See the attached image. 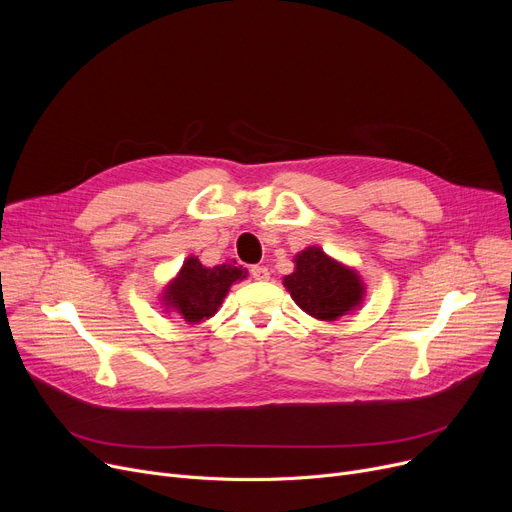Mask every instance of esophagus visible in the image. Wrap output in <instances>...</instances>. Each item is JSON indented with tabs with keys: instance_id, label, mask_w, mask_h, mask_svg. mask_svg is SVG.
Wrapping results in <instances>:
<instances>
[{
	"instance_id": "34e87169",
	"label": "esophagus",
	"mask_w": 512,
	"mask_h": 512,
	"mask_svg": "<svg viewBox=\"0 0 512 512\" xmlns=\"http://www.w3.org/2000/svg\"><path fill=\"white\" fill-rule=\"evenodd\" d=\"M251 276H253L255 280L263 282V280L269 278V269H267L265 265H253V267H251Z\"/></svg>"
}]
</instances>
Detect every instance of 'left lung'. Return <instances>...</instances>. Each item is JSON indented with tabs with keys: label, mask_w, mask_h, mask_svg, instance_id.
<instances>
[{
	"label": "left lung",
	"mask_w": 512,
	"mask_h": 512,
	"mask_svg": "<svg viewBox=\"0 0 512 512\" xmlns=\"http://www.w3.org/2000/svg\"><path fill=\"white\" fill-rule=\"evenodd\" d=\"M284 286L304 313L321 321H335L356 309L364 294L356 271L333 261L319 247L296 255V269L284 278Z\"/></svg>",
	"instance_id": "left-lung-1"
}]
</instances>
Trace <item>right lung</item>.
<instances>
[{"mask_svg": "<svg viewBox=\"0 0 512 512\" xmlns=\"http://www.w3.org/2000/svg\"><path fill=\"white\" fill-rule=\"evenodd\" d=\"M247 278V269L241 265L222 263L203 267L197 257H189L175 282H170L164 300L168 309H175L187 323H199L212 317L228 292V288Z\"/></svg>", "mask_w": 512, "mask_h": 512, "instance_id": "1", "label": "right lung"}]
</instances>
